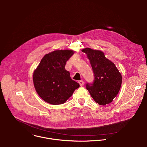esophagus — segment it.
Here are the masks:
<instances>
[{"instance_id": "esophagus-1", "label": "esophagus", "mask_w": 147, "mask_h": 147, "mask_svg": "<svg viewBox=\"0 0 147 147\" xmlns=\"http://www.w3.org/2000/svg\"><path fill=\"white\" fill-rule=\"evenodd\" d=\"M78 83L80 84V86H83L84 84V81L82 80H80L78 81Z\"/></svg>"}]
</instances>
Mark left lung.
<instances>
[{"instance_id":"8db88e82","label":"left lung","mask_w":147,"mask_h":147,"mask_svg":"<svg viewBox=\"0 0 147 147\" xmlns=\"http://www.w3.org/2000/svg\"><path fill=\"white\" fill-rule=\"evenodd\" d=\"M87 54L95 79L87 83L86 88L94 100L100 105H106L117 96L121 86L122 77L115 65L108 59L103 52L86 48L82 50Z\"/></svg>"}]
</instances>
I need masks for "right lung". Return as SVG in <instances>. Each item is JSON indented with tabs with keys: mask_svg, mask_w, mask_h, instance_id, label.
<instances>
[{
	"mask_svg": "<svg viewBox=\"0 0 147 147\" xmlns=\"http://www.w3.org/2000/svg\"><path fill=\"white\" fill-rule=\"evenodd\" d=\"M73 50H56L46 54L33 73L35 89L39 96L52 105L64 103L80 87L65 69Z\"/></svg>",
	"mask_w": 147,
	"mask_h": 147,
	"instance_id": "obj_1",
	"label": "right lung"
}]
</instances>
